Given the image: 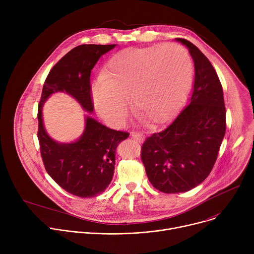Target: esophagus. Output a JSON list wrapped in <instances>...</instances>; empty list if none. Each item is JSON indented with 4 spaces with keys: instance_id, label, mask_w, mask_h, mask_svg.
<instances>
[{
    "instance_id": "esophagus-1",
    "label": "esophagus",
    "mask_w": 254,
    "mask_h": 254,
    "mask_svg": "<svg viewBox=\"0 0 254 254\" xmlns=\"http://www.w3.org/2000/svg\"><path fill=\"white\" fill-rule=\"evenodd\" d=\"M130 136H131L133 139L137 140V141H141V140L143 139V137H144L142 133L135 132V131H131V132H130Z\"/></svg>"
}]
</instances>
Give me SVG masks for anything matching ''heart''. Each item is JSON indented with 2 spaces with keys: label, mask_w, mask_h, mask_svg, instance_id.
<instances>
[{
  "label": "heart",
  "mask_w": 254,
  "mask_h": 254,
  "mask_svg": "<svg viewBox=\"0 0 254 254\" xmlns=\"http://www.w3.org/2000/svg\"><path fill=\"white\" fill-rule=\"evenodd\" d=\"M192 68L189 53L177 44L124 49L91 85L95 110L111 126L120 127L130 98L135 114L152 124L163 123L186 97Z\"/></svg>",
  "instance_id": "obj_1"
}]
</instances>
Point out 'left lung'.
Returning a JSON list of instances; mask_svg holds the SVG:
<instances>
[{
    "label": "left lung",
    "mask_w": 254,
    "mask_h": 254,
    "mask_svg": "<svg viewBox=\"0 0 254 254\" xmlns=\"http://www.w3.org/2000/svg\"><path fill=\"white\" fill-rule=\"evenodd\" d=\"M176 40L193 58V92L165 129L147 137L140 153L151 184L167 194L187 192L203 182L213 169L226 130L223 89L214 67L193 43Z\"/></svg>",
    "instance_id": "1"
}]
</instances>
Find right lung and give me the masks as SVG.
Wrapping results in <instances>:
<instances>
[{
	"label": "right lung",
	"mask_w": 254,
	"mask_h": 254,
	"mask_svg": "<svg viewBox=\"0 0 254 254\" xmlns=\"http://www.w3.org/2000/svg\"><path fill=\"white\" fill-rule=\"evenodd\" d=\"M115 47L116 44H83L70 50L50 70L39 102L38 139L44 167L62 189L81 198L97 196L111 184L117 147L129 133L108 128L86 117L84 131L76 141L58 142L45 130L42 107L51 94L62 91L92 113L91 70L103 54Z\"/></svg>",
	"instance_id": "right-lung-1"
}]
</instances>
